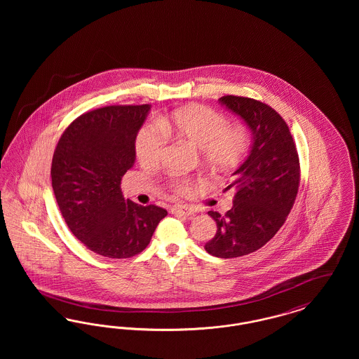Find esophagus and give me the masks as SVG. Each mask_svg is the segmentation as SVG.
Returning a JSON list of instances; mask_svg holds the SVG:
<instances>
[{
	"label": "esophagus",
	"mask_w": 359,
	"mask_h": 359,
	"mask_svg": "<svg viewBox=\"0 0 359 359\" xmlns=\"http://www.w3.org/2000/svg\"><path fill=\"white\" fill-rule=\"evenodd\" d=\"M172 214L175 215H192L195 211L189 205H173L171 207Z\"/></svg>",
	"instance_id": "1"
}]
</instances>
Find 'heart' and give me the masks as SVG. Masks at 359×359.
Wrapping results in <instances>:
<instances>
[{
  "label": "heart",
  "mask_w": 359,
  "mask_h": 359,
  "mask_svg": "<svg viewBox=\"0 0 359 359\" xmlns=\"http://www.w3.org/2000/svg\"><path fill=\"white\" fill-rule=\"evenodd\" d=\"M170 136L199 148L201 160L218 172L238 167L252 142L250 132L245 125L229 123L222 113L205 104H191L161 118L160 125L145 123L140 128L135 142L138 161L147 167L156 165L165 152ZM171 187L179 195H187L194 189V182L175 179Z\"/></svg>",
  "instance_id": "heart-1"
}]
</instances>
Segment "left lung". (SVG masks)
I'll return each instance as SVG.
<instances>
[{
	"label": "left lung",
	"mask_w": 359,
	"mask_h": 359,
	"mask_svg": "<svg viewBox=\"0 0 359 359\" xmlns=\"http://www.w3.org/2000/svg\"><path fill=\"white\" fill-rule=\"evenodd\" d=\"M219 102L253 133L250 154L226 188L236 189L233 207L226 214L208 211L217 234L205 243L207 253L234 258L262 248L287 221L299 191L300 163L290 128L273 107L237 95Z\"/></svg>",
	"instance_id": "8db88e82"
}]
</instances>
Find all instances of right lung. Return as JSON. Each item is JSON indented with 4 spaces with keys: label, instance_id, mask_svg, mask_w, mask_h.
Wrapping results in <instances>:
<instances>
[{
    "label": "right lung",
    "instance_id": "add662e5",
    "mask_svg": "<svg viewBox=\"0 0 359 359\" xmlns=\"http://www.w3.org/2000/svg\"><path fill=\"white\" fill-rule=\"evenodd\" d=\"M149 104H113L72 121L52 157V188L71 233L109 258L141 253L167 210L125 201L122 176L136 160V136Z\"/></svg>",
    "mask_w": 359,
    "mask_h": 359
}]
</instances>
